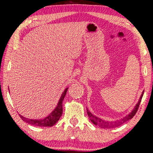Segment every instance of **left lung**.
I'll return each instance as SVG.
<instances>
[{"label": "left lung", "mask_w": 153, "mask_h": 153, "mask_svg": "<svg viewBox=\"0 0 153 153\" xmlns=\"http://www.w3.org/2000/svg\"><path fill=\"white\" fill-rule=\"evenodd\" d=\"M143 93H144V91H143V93H142L141 97H140L139 102H138L137 105L135 106V107L133 109L132 111H131L129 115H127V116L124 117L123 118L120 119V120H118L116 121H111V122H109V121H105V120H102V119H101V118H98V117H97V116H93V115L87 109L88 116L89 118L91 119V122L93 123V124H95V125H99V126L100 127H102V128L111 129V128H115V127H118L119 126H120V125H122L123 123H126L127 121H128L129 120H131V119L135 116V114H137V112L138 111V108H139V107L142 97H143Z\"/></svg>", "instance_id": "1"}]
</instances>
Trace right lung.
Wrapping results in <instances>:
<instances>
[{"instance_id": "right-lung-1", "label": "right lung", "mask_w": 153, "mask_h": 153, "mask_svg": "<svg viewBox=\"0 0 153 153\" xmlns=\"http://www.w3.org/2000/svg\"><path fill=\"white\" fill-rule=\"evenodd\" d=\"M68 88L65 90L63 93H62L61 97H60L59 102L57 106H56L55 109L50 114L49 116L43 119H39V120H33V119H28L26 118H24V116H20V118L22 119L25 122L29 123V124L35 125V126H39V127H51L56 124L59 120L60 116H62V102L65 96L67 91H68Z\"/></svg>"}]
</instances>
